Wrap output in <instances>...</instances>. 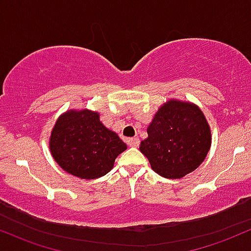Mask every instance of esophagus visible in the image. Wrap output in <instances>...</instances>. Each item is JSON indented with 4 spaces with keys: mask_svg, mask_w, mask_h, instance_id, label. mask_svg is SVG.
I'll return each instance as SVG.
<instances>
[{
    "mask_svg": "<svg viewBox=\"0 0 251 251\" xmlns=\"http://www.w3.org/2000/svg\"><path fill=\"white\" fill-rule=\"evenodd\" d=\"M127 144L132 148H137L139 145V139L138 138H128Z\"/></svg>",
    "mask_w": 251,
    "mask_h": 251,
    "instance_id": "obj_1",
    "label": "esophagus"
}]
</instances>
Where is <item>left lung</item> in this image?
Returning a JSON list of instances; mask_svg holds the SVG:
<instances>
[{
  "mask_svg": "<svg viewBox=\"0 0 251 251\" xmlns=\"http://www.w3.org/2000/svg\"><path fill=\"white\" fill-rule=\"evenodd\" d=\"M139 150L152 170L166 178L194 172L210 151L211 127L201 109L189 101L170 99L153 115Z\"/></svg>",
  "mask_w": 251,
  "mask_h": 251,
  "instance_id": "8db88e82",
  "label": "left lung"
}]
</instances>
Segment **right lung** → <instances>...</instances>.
<instances>
[{
  "label": "right lung",
  "instance_id": "add662e5",
  "mask_svg": "<svg viewBox=\"0 0 251 251\" xmlns=\"http://www.w3.org/2000/svg\"><path fill=\"white\" fill-rule=\"evenodd\" d=\"M50 152L64 172L85 180L111 172L127 145L100 121V113L69 109L59 115L49 140Z\"/></svg>",
  "mask_w": 251,
  "mask_h": 251
}]
</instances>
